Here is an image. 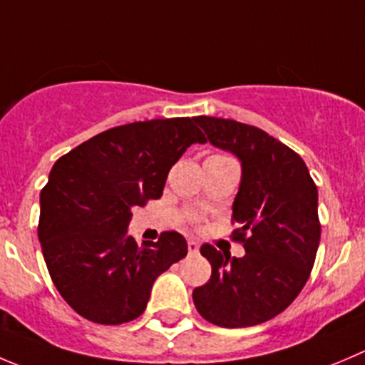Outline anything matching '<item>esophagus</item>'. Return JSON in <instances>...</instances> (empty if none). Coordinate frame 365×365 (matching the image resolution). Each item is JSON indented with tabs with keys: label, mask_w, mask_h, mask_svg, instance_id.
Here are the masks:
<instances>
[{
	"label": "esophagus",
	"mask_w": 365,
	"mask_h": 365,
	"mask_svg": "<svg viewBox=\"0 0 365 365\" xmlns=\"http://www.w3.org/2000/svg\"><path fill=\"white\" fill-rule=\"evenodd\" d=\"M187 247H189L190 253H197V251H200V244H197L194 239L187 240Z\"/></svg>",
	"instance_id": "obj_1"
}]
</instances>
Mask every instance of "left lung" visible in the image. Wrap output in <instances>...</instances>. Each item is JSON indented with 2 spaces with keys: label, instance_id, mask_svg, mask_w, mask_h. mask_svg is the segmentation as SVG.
Masks as SVG:
<instances>
[{
  "label": "left lung",
  "instance_id": "8db88e82",
  "mask_svg": "<svg viewBox=\"0 0 365 365\" xmlns=\"http://www.w3.org/2000/svg\"><path fill=\"white\" fill-rule=\"evenodd\" d=\"M194 121L242 165L232 222L246 250L235 258L201 246L212 277L192 291L194 305L217 327H255L284 312L309 280L321 239L317 187L303 158L264 130L208 115Z\"/></svg>",
  "mask_w": 365,
  "mask_h": 365
}]
</instances>
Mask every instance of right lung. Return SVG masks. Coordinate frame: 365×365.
Listing matches in <instances>:
<instances>
[{"label":"right lung","mask_w":365,"mask_h":365,"mask_svg":"<svg viewBox=\"0 0 365 365\" xmlns=\"http://www.w3.org/2000/svg\"><path fill=\"white\" fill-rule=\"evenodd\" d=\"M194 143L207 139L190 118L151 119L98 133L55 162L41 190L38 240L56 291L81 317L133 321L155 280L187 255L178 232L139 246L128 225L133 207L162 196Z\"/></svg>","instance_id":"obj_1"}]
</instances>
